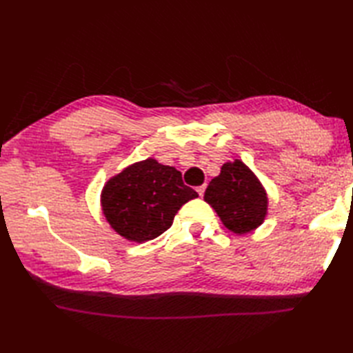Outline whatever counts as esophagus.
Returning <instances> with one entry per match:
<instances>
[{
	"mask_svg": "<svg viewBox=\"0 0 353 353\" xmlns=\"http://www.w3.org/2000/svg\"><path fill=\"white\" fill-rule=\"evenodd\" d=\"M205 190H206V185H200V186H197V192H199V196H203V194H205Z\"/></svg>",
	"mask_w": 353,
	"mask_h": 353,
	"instance_id": "obj_1",
	"label": "esophagus"
}]
</instances>
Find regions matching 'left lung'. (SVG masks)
Instances as JSON below:
<instances>
[{"mask_svg": "<svg viewBox=\"0 0 353 353\" xmlns=\"http://www.w3.org/2000/svg\"><path fill=\"white\" fill-rule=\"evenodd\" d=\"M205 201L215 209L224 226L238 235L259 228L268 212L265 188L239 159L223 163L220 174L208 185Z\"/></svg>", "mask_w": 353, "mask_h": 353, "instance_id": "8db88e82", "label": "left lung"}]
</instances>
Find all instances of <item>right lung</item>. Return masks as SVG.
<instances>
[{
    "label": "right lung",
    "instance_id": "right-lung-1",
    "mask_svg": "<svg viewBox=\"0 0 353 353\" xmlns=\"http://www.w3.org/2000/svg\"><path fill=\"white\" fill-rule=\"evenodd\" d=\"M199 194L182 181L181 171L153 157L134 162L112 176L101 191V211L118 235L144 243L171 228L174 215Z\"/></svg>",
    "mask_w": 353,
    "mask_h": 353
}]
</instances>
